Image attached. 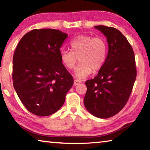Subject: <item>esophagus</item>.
Returning a JSON list of instances; mask_svg holds the SVG:
<instances>
[{
	"label": "esophagus",
	"mask_w": 150,
	"mask_h": 150,
	"mask_svg": "<svg viewBox=\"0 0 150 150\" xmlns=\"http://www.w3.org/2000/svg\"><path fill=\"white\" fill-rule=\"evenodd\" d=\"M81 83V81H79V80H77V79H75L74 80V85H77L79 84H80V83Z\"/></svg>",
	"instance_id": "obj_1"
}]
</instances>
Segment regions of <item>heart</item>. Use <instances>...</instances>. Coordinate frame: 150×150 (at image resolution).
<instances>
[{
  "label": "heart",
  "instance_id": "obj_1",
  "mask_svg": "<svg viewBox=\"0 0 150 150\" xmlns=\"http://www.w3.org/2000/svg\"><path fill=\"white\" fill-rule=\"evenodd\" d=\"M72 52L63 50L61 59L69 69H74L79 59L81 63L76 68L75 77L84 79L94 71H97L105 62L107 44L100 37L93 38L88 35H80L70 43Z\"/></svg>",
  "mask_w": 150,
  "mask_h": 150
}]
</instances>
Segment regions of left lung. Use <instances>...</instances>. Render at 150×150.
Here are the masks:
<instances>
[{
  "instance_id": "1",
  "label": "left lung",
  "mask_w": 150,
  "mask_h": 150,
  "mask_svg": "<svg viewBox=\"0 0 150 150\" xmlns=\"http://www.w3.org/2000/svg\"><path fill=\"white\" fill-rule=\"evenodd\" d=\"M95 28L106 36L108 52L97 75L85 82L84 105L91 115L108 118L128 102L137 74L135 56L130 43L118 30L102 25Z\"/></svg>"
}]
</instances>
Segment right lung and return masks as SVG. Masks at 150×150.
Returning a JSON list of instances; mask_svg holds the SVG:
<instances>
[{
	"label": "right lung",
	"instance_id": "1",
	"mask_svg": "<svg viewBox=\"0 0 150 150\" xmlns=\"http://www.w3.org/2000/svg\"><path fill=\"white\" fill-rule=\"evenodd\" d=\"M67 34L54 29H35L20 40L13 56V85L30 112L50 116L59 110L73 85L61 59Z\"/></svg>",
	"mask_w": 150,
	"mask_h": 150
}]
</instances>
